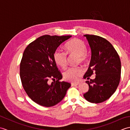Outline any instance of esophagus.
I'll use <instances>...</instances> for the list:
<instances>
[{
    "mask_svg": "<svg viewBox=\"0 0 130 130\" xmlns=\"http://www.w3.org/2000/svg\"><path fill=\"white\" fill-rule=\"evenodd\" d=\"M79 84V82L72 83H71V85H72V86H76V85H78Z\"/></svg>",
    "mask_w": 130,
    "mask_h": 130,
    "instance_id": "34e87169",
    "label": "esophagus"
}]
</instances>
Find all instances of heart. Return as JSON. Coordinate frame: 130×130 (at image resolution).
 Instances as JSON below:
<instances>
[{"instance_id":"obj_1","label":"heart","mask_w":130,"mask_h":130,"mask_svg":"<svg viewBox=\"0 0 130 130\" xmlns=\"http://www.w3.org/2000/svg\"><path fill=\"white\" fill-rule=\"evenodd\" d=\"M65 48L69 54H74L78 55L79 61L84 62L87 59V47L83 41L74 38L65 44ZM54 59L55 62L61 68L64 69L67 66V52L56 50L54 52ZM83 69L80 67H72L68 68L63 73V78L68 81L75 82L83 74Z\"/></svg>"}]
</instances>
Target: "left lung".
Segmentation results:
<instances>
[{
  "instance_id": "1",
  "label": "left lung",
  "mask_w": 130,
  "mask_h": 130,
  "mask_svg": "<svg viewBox=\"0 0 130 130\" xmlns=\"http://www.w3.org/2000/svg\"><path fill=\"white\" fill-rule=\"evenodd\" d=\"M84 36L92 51L89 67L84 78L89 79L93 73L96 75L94 79L85 82L89 90L83 96L91 103H102L111 97L119 85L121 60L113 46L105 38L93 35Z\"/></svg>"
}]
</instances>
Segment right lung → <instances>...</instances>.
<instances>
[{
  "instance_id": "1",
  "label": "right lung",
  "mask_w": 130,
  "mask_h": 130,
  "mask_svg": "<svg viewBox=\"0 0 130 130\" xmlns=\"http://www.w3.org/2000/svg\"><path fill=\"white\" fill-rule=\"evenodd\" d=\"M71 36L44 35L30 43L20 63V78L27 94L35 103L50 107L61 101L69 83L60 81L62 76L54 59V52ZM52 79L54 82L51 83Z\"/></svg>"
}]
</instances>
